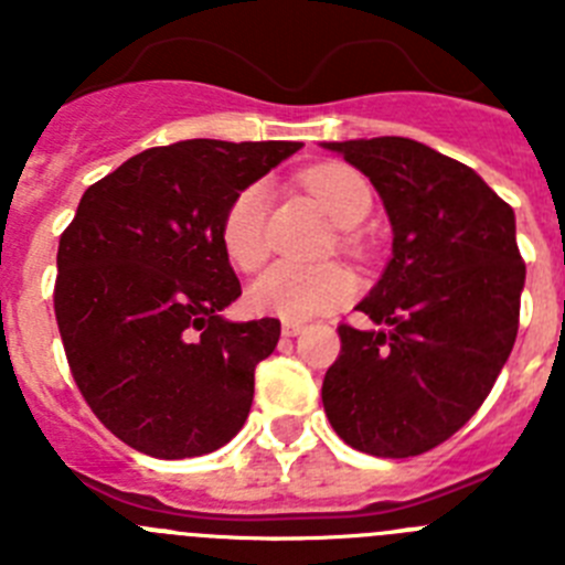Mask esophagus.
Returning a JSON list of instances; mask_svg holds the SVG:
<instances>
[{
  "mask_svg": "<svg viewBox=\"0 0 565 565\" xmlns=\"http://www.w3.org/2000/svg\"><path fill=\"white\" fill-rule=\"evenodd\" d=\"M302 326L299 322H282V337H299Z\"/></svg>",
  "mask_w": 565,
  "mask_h": 565,
  "instance_id": "esophagus-1",
  "label": "esophagus"
}]
</instances>
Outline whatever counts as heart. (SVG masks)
Listing matches in <instances>:
<instances>
[{
	"label": "heart",
	"instance_id": "1",
	"mask_svg": "<svg viewBox=\"0 0 565 565\" xmlns=\"http://www.w3.org/2000/svg\"><path fill=\"white\" fill-rule=\"evenodd\" d=\"M313 201L339 226L351 228L371 209V186L348 167H319L306 174ZM268 186L248 183L232 198L221 221V243L228 259L243 271L257 268L268 254L266 243ZM356 291V277L342 266H291L277 263L254 279L246 302L254 313L306 322L342 306Z\"/></svg>",
	"mask_w": 565,
	"mask_h": 565
}]
</instances>
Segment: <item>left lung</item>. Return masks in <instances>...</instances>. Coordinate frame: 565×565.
<instances>
[{
	"label": "left lung",
	"mask_w": 565,
	"mask_h": 565,
	"mask_svg": "<svg viewBox=\"0 0 565 565\" xmlns=\"http://www.w3.org/2000/svg\"><path fill=\"white\" fill-rule=\"evenodd\" d=\"M371 178L393 257L322 382L331 427L353 450L411 458L461 430L518 337L526 266L515 212L478 172L411 138L322 143Z\"/></svg>",
	"instance_id": "1"
}]
</instances>
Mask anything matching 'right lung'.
Segmentation results:
<instances>
[{
  "label": "right lung",
  "mask_w": 565,
  "mask_h": 565,
  "mask_svg": "<svg viewBox=\"0 0 565 565\" xmlns=\"http://www.w3.org/2000/svg\"><path fill=\"white\" fill-rule=\"evenodd\" d=\"M299 147L192 138L143 149L82 194L58 239L53 306L78 391L132 450L206 456L246 424L279 319L223 317L239 279L221 221Z\"/></svg>",
  "instance_id": "add662e5"
}]
</instances>
